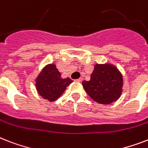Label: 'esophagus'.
Instances as JSON below:
<instances>
[{"label":"esophagus","instance_id":"obj_1","mask_svg":"<svg viewBox=\"0 0 148 148\" xmlns=\"http://www.w3.org/2000/svg\"><path fill=\"white\" fill-rule=\"evenodd\" d=\"M82 80H83L82 77H80V78H79V79H77L76 81H77V82H81Z\"/></svg>","mask_w":148,"mask_h":148}]
</instances>
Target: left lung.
I'll use <instances>...</instances> for the list:
<instances>
[{
  "label": "left lung",
  "mask_w": 148,
  "mask_h": 148,
  "mask_svg": "<svg viewBox=\"0 0 148 148\" xmlns=\"http://www.w3.org/2000/svg\"><path fill=\"white\" fill-rule=\"evenodd\" d=\"M82 85L95 102L108 105L121 97L123 77L120 71L112 64H96L90 80H84Z\"/></svg>",
  "instance_id": "1"
}]
</instances>
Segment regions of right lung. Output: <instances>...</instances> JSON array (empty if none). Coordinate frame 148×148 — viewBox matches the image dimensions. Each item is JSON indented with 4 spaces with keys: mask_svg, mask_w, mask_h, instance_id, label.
<instances>
[{
    "mask_svg": "<svg viewBox=\"0 0 148 148\" xmlns=\"http://www.w3.org/2000/svg\"><path fill=\"white\" fill-rule=\"evenodd\" d=\"M36 88L43 99L49 102L57 100L73 82L69 77L62 78L55 64H49L42 69L36 78Z\"/></svg>",
    "mask_w": 148,
    "mask_h": 148,
    "instance_id": "right-lung-1",
    "label": "right lung"
}]
</instances>
